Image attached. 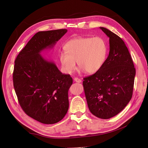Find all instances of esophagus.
Wrapping results in <instances>:
<instances>
[{
	"mask_svg": "<svg viewBox=\"0 0 148 148\" xmlns=\"http://www.w3.org/2000/svg\"><path fill=\"white\" fill-rule=\"evenodd\" d=\"M74 82H75L77 83H81L82 82V80L80 79L77 78V77H75V78L74 79Z\"/></svg>",
	"mask_w": 148,
	"mask_h": 148,
	"instance_id": "1",
	"label": "esophagus"
}]
</instances>
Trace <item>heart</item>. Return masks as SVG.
Wrapping results in <instances>:
<instances>
[{
  "label": "heart",
  "instance_id": "b5f03b06",
  "mask_svg": "<svg viewBox=\"0 0 148 148\" xmlns=\"http://www.w3.org/2000/svg\"><path fill=\"white\" fill-rule=\"evenodd\" d=\"M65 51L58 54L63 71L71 74L75 68L76 62L79 68L88 74L96 73L103 65L107 56V47L99 37H79L66 42Z\"/></svg>",
  "mask_w": 148,
  "mask_h": 148
}]
</instances>
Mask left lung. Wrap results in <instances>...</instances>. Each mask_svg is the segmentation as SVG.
<instances>
[{
    "mask_svg": "<svg viewBox=\"0 0 148 148\" xmlns=\"http://www.w3.org/2000/svg\"><path fill=\"white\" fill-rule=\"evenodd\" d=\"M100 29L109 37V54L98 71L84 77L83 85L90 112L107 119L120 113L130 102L136 69L122 39L105 27Z\"/></svg>",
    "mask_w": 148,
    "mask_h": 148,
    "instance_id": "1",
    "label": "left lung"
}]
</instances>
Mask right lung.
Wrapping results in <instances>:
<instances>
[{
    "label": "right lung",
    "mask_w": 148,
    "mask_h": 148,
    "mask_svg": "<svg viewBox=\"0 0 148 148\" xmlns=\"http://www.w3.org/2000/svg\"><path fill=\"white\" fill-rule=\"evenodd\" d=\"M66 32L65 29L38 32L15 60L13 84L18 103L27 115L45 124L57 123L66 114L73 79L40 53L52 48Z\"/></svg>",
    "instance_id": "add662e5"
}]
</instances>
